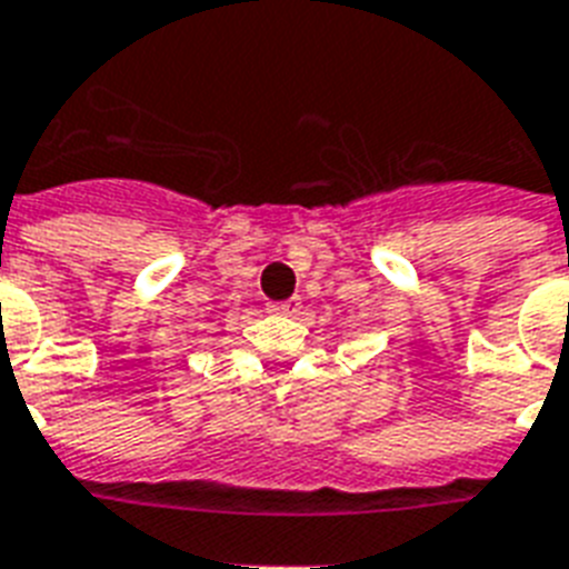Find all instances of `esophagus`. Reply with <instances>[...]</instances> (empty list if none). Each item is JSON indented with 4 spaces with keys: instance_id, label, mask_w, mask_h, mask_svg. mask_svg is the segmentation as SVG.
Instances as JSON below:
<instances>
[{
    "instance_id": "obj_1",
    "label": "esophagus",
    "mask_w": 569,
    "mask_h": 569,
    "mask_svg": "<svg viewBox=\"0 0 569 569\" xmlns=\"http://www.w3.org/2000/svg\"><path fill=\"white\" fill-rule=\"evenodd\" d=\"M267 311H270V315H293V311H297V299H284V302H270V306H267Z\"/></svg>"
}]
</instances>
